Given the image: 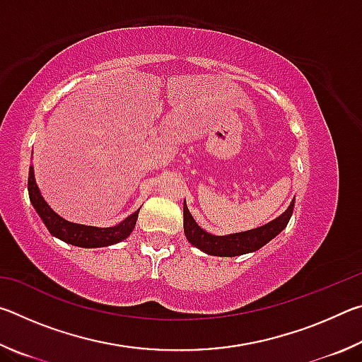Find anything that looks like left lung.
<instances>
[{"label": "left lung", "instance_id": "8db88e82", "mask_svg": "<svg viewBox=\"0 0 362 362\" xmlns=\"http://www.w3.org/2000/svg\"><path fill=\"white\" fill-rule=\"evenodd\" d=\"M296 201V199H293ZM293 201L283 216H279L276 220L269 222L267 225L260 226V228H254L249 231L233 233L228 236H216L207 233L206 230L194 222L192 214H189L187 204L183 203V231L188 243H192L194 247L203 250V252L216 257H236L249 252H255V250L262 249L267 243H269L273 238H276L281 231H283L293 212Z\"/></svg>", "mask_w": 362, "mask_h": 362}]
</instances>
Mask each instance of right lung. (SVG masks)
Instances as JSON below:
<instances>
[{
    "instance_id": "add662e5",
    "label": "right lung",
    "mask_w": 362,
    "mask_h": 362,
    "mask_svg": "<svg viewBox=\"0 0 362 362\" xmlns=\"http://www.w3.org/2000/svg\"><path fill=\"white\" fill-rule=\"evenodd\" d=\"M28 196L32 201L33 207L38 212L42 222H45L46 228L49 230L52 236L59 238L69 244L78 247H103V246H112V244L121 243L131 235L134 226H136L139 211L131 214L129 217L122 220L121 223L110 226V228H99V226H88L81 223H73L60 217L57 212L51 209L42 194L40 192L38 185L35 180L33 166L28 170Z\"/></svg>"
}]
</instances>
